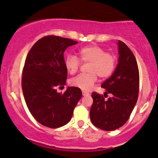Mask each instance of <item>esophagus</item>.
<instances>
[{
	"label": "esophagus",
	"instance_id": "esophagus-1",
	"mask_svg": "<svg viewBox=\"0 0 158 158\" xmlns=\"http://www.w3.org/2000/svg\"><path fill=\"white\" fill-rule=\"evenodd\" d=\"M82 95H83V96H89V95H90V94H89V92H85V91H82Z\"/></svg>",
	"mask_w": 158,
	"mask_h": 158
}]
</instances>
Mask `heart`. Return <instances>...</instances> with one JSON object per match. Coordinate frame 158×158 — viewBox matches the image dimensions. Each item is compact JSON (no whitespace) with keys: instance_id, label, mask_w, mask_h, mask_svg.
<instances>
[{"instance_id":"obj_1","label":"heart","mask_w":158,"mask_h":158,"mask_svg":"<svg viewBox=\"0 0 158 158\" xmlns=\"http://www.w3.org/2000/svg\"><path fill=\"white\" fill-rule=\"evenodd\" d=\"M79 58L74 55L67 56L65 60V66L70 74H75L81 66V62L89 63L88 74H80L73 78L69 83L74 87L85 91H89L93 87L98 76L104 79L111 76L115 69L117 57L114 54L106 52L103 48L98 45H88L79 51Z\"/></svg>"}]
</instances>
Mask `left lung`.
Segmentation results:
<instances>
[{
    "instance_id": "1",
    "label": "left lung",
    "mask_w": 158,
    "mask_h": 158,
    "mask_svg": "<svg viewBox=\"0 0 158 158\" xmlns=\"http://www.w3.org/2000/svg\"><path fill=\"white\" fill-rule=\"evenodd\" d=\"M118 46L117 68L101 85L105 94L113 96L104 100L102 94H92L91 121L94 127L105 131L115 130L127 123L139 97V72L135 57L125 43L119 41Z\"/></svg>"
}]
</instances>
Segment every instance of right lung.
Wrapping results in <instances>:
<instances>
[{
  "label": "right lung",
  "instance_id": "1",
  "mask_svg": "<svg viewBox=\"0 0 158 158\" xmlns=\"http://www.w3.org/2000/svg\"><path fill=\"white\" fill-rule=\"evenodd\" d=\"M77 43L60 36H44L35 43L26 58L23 95L31 115L44 127L54 129L66 125L82 98L77 87H68L64 94L57 92V88L64 87L67 78L64 51Z\"/></svg>",
  "mask_w": 158,
  "mask_h": 158
}]
</instances>
